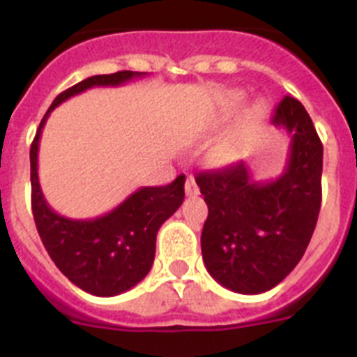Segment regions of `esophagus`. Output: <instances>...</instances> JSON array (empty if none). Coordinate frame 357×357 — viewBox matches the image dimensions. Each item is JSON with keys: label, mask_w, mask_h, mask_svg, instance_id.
Masks as SVG:
<instances>
[{"label": "esophagus", "mask_w": 357, "mask_h": 357, "mask_svg": "<svg viewBox=\"0 0 357 357\" xmlns=\"http://www.w3.org/2000/svg\"><path fill=\"white\" fill-rule=\"evenodd\" d=\"M185 195H188V197H195V195H198V185L197 182H195L193 175H188V178H185Z\"/></svg>", "instance_id": "obj_1"}]
</instances>
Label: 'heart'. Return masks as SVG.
I'll list each match as a JSON object with an SVG mask.
<instances>
[{"label": "heart", "mask_w": 357, "mask_h": 357, "mask_svg": "<svg viewBox=\"0 0 357 357\" xmlns=\"http://www.w3.org/2000/svg\"><path fill=\"white\" fill-rule=\"evenodd\" d=\"M243 98L245 94L241 91H234V93L230 94V100H229V105L230 109H236L239 103L243 102ZM266 105L263 102H254L250 107H248L247 114H245V121H243V127L241 130L245 128H252L255 125H259L264 118H266ZM241 130H236L232 134L225 135L222 139H218L214 143V146L211 148V159L218 164H225L230 162V160L234 159L238 155V150H239V132Z\"/></svg>", "instance_id": "obj_1"}]
</instances>
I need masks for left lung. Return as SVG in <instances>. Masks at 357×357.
I'll return each mask as SVG.
<instances>
[{"mask_svg":"<svg viewBox=\"0 0 357 357\" xmlns=\"http://www.w3.org/2000/svg\"><path fill=\"white\" fill-rule=\"evenodd\" d=\"M272 125L289 135L288 164L279 178L254 181L245 162L195 176L209 209L202 230L207 272L243 295L284 280L302 259L320 213L324 146L313 121L298 100L284 96Z\"/></svg>","mask_w":357,"mask_h":357,"instance_id":"left-lung-1","label":"left lung"}]
</instances>
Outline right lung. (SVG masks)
I'll list each match as a JSON object with an SVG mask.
<instances>
[{
	"label": "right lung",
	"mask_w": 357,
	"mask_h": 357,
	"mask_svg": "<svg viewBox=\"0 0 357 357\" xmlns=\"http://www.w3.org/2000/svg\"><path fill=\"white\" fill-rule=\"evenodd\" d=\"M143 73L118 71L78 82L53 100L30 148L31 213L44 248L55 266L84 291L114 296L128 291L150 272L155 257V238L162 225L184 202L185 176L172 184L141 188L121 206L94 220H69L46 204L37 176V151L50 112L68 98L94 85H121Z\"/></svg>",
	"instance_id": "add662e5"
}]
</instances>
